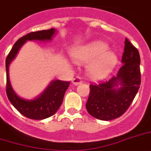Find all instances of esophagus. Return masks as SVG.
<instances>
[{
    "mask_svg": "<svg viewBox=\"0 0 151 151\" xmlns=\"http://www.w3.org/2000/svg\"><path fill=\"white\" fill-rule=\"evenodd\" d=\"M72 83H73V85H78L82 83V81H81V79L80 78H75L72 80Z\"/></svg>",
    "mask_w": 151,
    "mask_h": 151,
    "instance_id": "obj_1",
    "label": "esophagus"
}]
</instances>
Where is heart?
I'll use <instances>...</instances> for the list:
<instances>
[{
	"mask_svg": "<svg viewBox=\"0 0 151 151\" xmlns=\"http://www.w3.org/2000/svg\"><path fill=\"white\" fill-rule=\"evenodd\" d=\"M108 49L107 44L96 41L76 48L71 55L73 60L78 63L90 62L88 66V73L91 78L98 80L107 76L117 63L116 54Z\"/></svg>",
	"mask_w": 151,
	"mask_h": 151,
	"instance_id": "b5f03b06",
	"label": "heart"
}]
</instances>
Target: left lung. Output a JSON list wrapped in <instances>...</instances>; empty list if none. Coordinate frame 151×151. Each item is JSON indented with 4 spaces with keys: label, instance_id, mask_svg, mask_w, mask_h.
<instances>
[{
    "label": "left lung",
    "instance_id": "obj_1",
    "mask_svg": "<svg viewBox=\"0 0 151 151\" xmlns=\"http://www.w3.org/2000/svg\"><path fill=\"white\" fill-rule=\"evenodd\" d=\"M122 65L117 76L99 84L90 85L86 109L92 117L110 121L121 117L133 101L141 83L138 49L125 38Z\"/></svg>",
    "mask_w": 151,
    "mask_h": 151
}]
</instances>
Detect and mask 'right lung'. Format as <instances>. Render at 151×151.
Segmentation results:
<instances>
[{
	"mask_svg": "<svg viewBox=\"0 0 151 151\" xmlns=\"http://www.w3.org/2000/svg\"><path fill=\"white\" fill-rule=\"evenodd\" d=\"M57 31L54 28L47 30L31 32L20 37L6 58V76L7 87L6 93L13 106L23 116L34 120H42L55 114L61 106L65 92L68 88L70 82L60 80L52 81L41 95L34 99H25L19 97L13 90L9 79V65L23 45L27 41H49Z\"/></svg>",
	"mask_w": 151,
	"mask_h": 151,
	"instance_id": "right-lung-1",
	"label": "right lung"
}]
</instances>
